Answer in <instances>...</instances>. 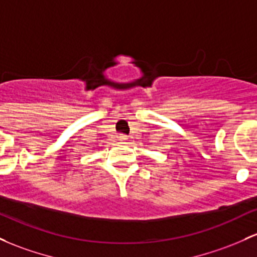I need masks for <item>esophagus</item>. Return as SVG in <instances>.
<instances>
[{"label": "esophagus", "mask_w": 257, "mask_h": 257, "mask_svg": "<svg viewBox=\"0 0 257 257\" xmlns=\"http://www.w3.org/2000/svg\"><path fill=\"white\" fill-rule=\"evenodd\" d=\"M119 139L120 140H125L126 137H125V135H119Z\"/></svg>", "instance_id": "1"}]
</instances>
